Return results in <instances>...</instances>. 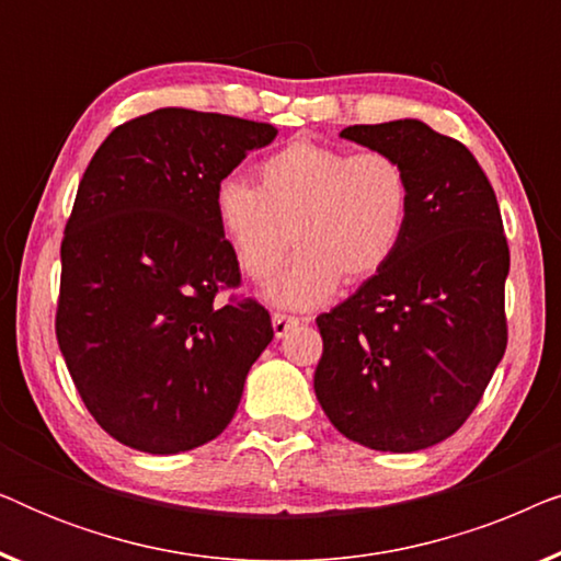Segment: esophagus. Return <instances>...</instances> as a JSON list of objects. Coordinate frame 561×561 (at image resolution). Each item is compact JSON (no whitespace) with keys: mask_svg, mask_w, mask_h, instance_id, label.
Segmentation results:
<instances>
[{"mask_svg":"<svg viewBox=\"0 0 561 561\" xmlns=\"http://www.w3.org/2000/svg\"><path fill=\"white\" fill-rule=\"evenodd\" d=\"M298 324H301V319L298 317H288V313H273V332L275 336H286L290 329H296Z\"/></svg>","mask_w":561,"mask_h":561,"instance_id":"esophagus-1","label":"esophagus"}]
</instances>
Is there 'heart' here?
Here are the masks:
<instances>
[{
	"instance_id": "1",
	"label": "heart",
	"mask_w": 561,
	"mask_h": 561,
	"mask_svg": "<svg viewBox=\"0 0 561 561\" xmlns=\"http://www.w3.org/2000/svg\"><path fill=\"white\" fill-rule=\"evenodd\" d=\"M257 186L225 179L214 191V214L240 271L271 278L290 242L298 244L267 298L288 309H311L340 280L378 275L409 229L413 188L405 165L388 150L350 152L294 140L255 168Z\"/></svg>"
}]
</instances>
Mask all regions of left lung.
<instances>
[{"instance_id": "obj_1", "label": "left lung", "mask_w": 561, "mask_h": 561, "mask_svg": "<svg viewBox=\"0 0 561 561\" xmlns=\"http://www.w3.org/2000/svg\"><path fill=\"white\" fill-rule=\"evenodd\" d=\"M342 137L393 152L413 206L396 257L317 317L313 390L347 439L419 451L465 424L508 344L501 209L472 152L424 122L355 125Z\"/></svg>"}]
</instances>
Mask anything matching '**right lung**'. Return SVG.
I'll return each instance as SVG.
<instances>
[{
  "mask_svg": "<svg viewBox=\"0 0 561 561\" xmlns=\"http://www.w3.org/2000/svg\"><path fill=\"white\" fill-rule=\"evenodd\" d=\"M278 129L165 106L102 142L60 244L56 336L96 424L148 455L217 439L273 340L252 298L217 304L240 265L214 191Z\"/></svg>",
  "mask_w": 561,
  "mask_h": 561,
  "instance_id": "right-lung-1",
  "label": "right lung"
}]
</instances>
